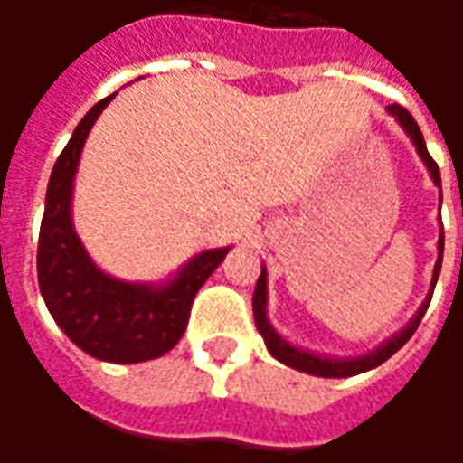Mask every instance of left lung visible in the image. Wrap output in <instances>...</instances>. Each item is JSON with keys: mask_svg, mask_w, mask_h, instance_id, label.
Segmentation results:
<instances>
[{"mask_svg": "<svg viewBox=\"0 0 463 463\" xmlns=\"http://www.w3.org/2000/svg\"><path fill=\"white\" fill-rule=\"evenodd\" d=\"M387 114L394 116V121L402 126V131L407 133L409 141L414 143L419 158L427 165L429 178L434 181V185L439 188V208H441V173H439V165L434 163V158L429 156L427 143H424V136L419 131L417 121L411 118L407 109H402L399 104L387 106ZM437 262H434V272H431V288H429V295L421 302V307L414 312V317L402 327L399 332H394L389 340H384L379 347H374L367 354H359V357H330V354H320V352H312V349H305L300 345H292L282 337L280 332L272 327L270 317H268V270L262 265L260 278H258V285H255V292H252V315H255V327L262 335L265 340V347L270 352L272 357L288 364V367L298 369V372H305V374H312V377H327V379H342V377H354V374H362V372H369V369L379 367L382 362H387L397 349H402L409 342V337L417 332L419 322L427 312L429 302H431V295H434V288H437L439 272H441V258H444V228L439 231V242H437Z\"/></svg>", "mask_w": 463, "mask_h": 463, "instance_id": "8db88e82", "label": "left lung"}]
</instances>
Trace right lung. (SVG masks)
I'll use <instances>...</instances> for the list:
<instances>
[{"label":"right lung","mask_w":463,"mask_h":463,"mask_svg":"<svg viewBox=\"0 0 463 463\" xmlns=\"http://www.w3.org/2000/svg\"><path fill=\"white\" fill-rule=\"evenodd\" d=\"M116 94L89 111L56 158L39 231V290L54 322L86 354L114 364L171 352L188 327L195 292L231 248L203 250L161 282H128L104 272L74 231V181L89 131Z\"/></svg>","instance_id":"1"}]
</instances>
